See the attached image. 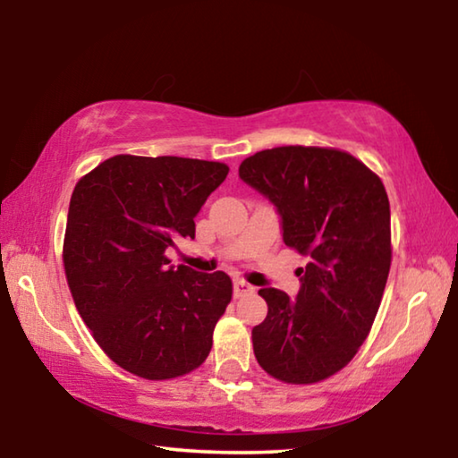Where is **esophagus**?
<instances>
[{"label":"esophagus","instance_id":"1","mask_svg":"<svg viewBox=\"0 0 458 458\" xmlns=\"http://www.w3.org/2000/svg\"><path fill=\"white\" fill-rule=\"evenodd\" d=\"M254 286L246 283L244 278H234V297H246V294H252Z\"/></svg>","mask_w":458,"mask_h":458}]
</instances>
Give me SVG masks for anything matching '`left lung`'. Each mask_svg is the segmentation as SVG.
I'll return each mask as SVG.
<instances>
[{"instance_id": "1", "label": "left lung", "mask_w": 458, "mask_h": 458, "mask_svg": "<svg viewBox=\"0 0 458 458\" xmlns=\"http://www.w3.org/2000/svg\"><path fill=\"white\" fill-rule=\"evenodd\" d=\"M238 174L276 206L284 244L309 259L297 299L259 291L268 315L252 329L254 355L284 384H317L353 360L382 303L392 265L386 188L333 147L265 149Z\"/></svg>"}]
</instances>
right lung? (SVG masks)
I'll return each mask as SVG.
<instances>
[{"label":"right lung","instance_id":"obj_1","mask_svg":"<svg viewBox=\"0 0 458 458\" xmlns=\"http://www.w3.org/2000/svg\"><path fill=\"white\" fill-rule=\"evenodd\" d=\"M226 175L220 161L114 155L76 183L62 248L66 281L100 350L131 374L180 377L212 350L230 276L169 267L165 250L196 236L193 218Z\"/></svg>","mask_w":458,"mask_h":458}]
</instances>
